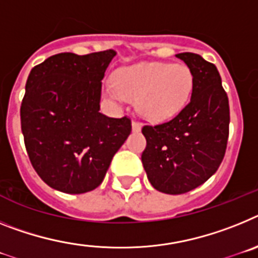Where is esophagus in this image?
I'll use <instances>...</instances> for the list:
<instances>
[{
    "instance_id": "1",
    "label": "esophagus",
    "mask_w": 258,
    "mask_h": 258,
    "mask_svg": "<svg viewBox=\"0 0 258 258\" xmlns=\"http://www.w3.org/2000/svg\"><path fill=\"white\" fill-rule=\"evenodd\" d=\"M132 130H134L135 132L140 131V130H142V124H140L138 120H132Z\"/></svg>"
}]
</instances>
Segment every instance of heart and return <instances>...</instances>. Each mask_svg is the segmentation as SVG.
<instances>
[{"label":"heart","mask_w":258,"mask_h":258,"mask_svg":"<svg viewBox=\"0 0 258 258\" xmlns=\"http://www.w3.org/2000/svg\"><path fill=\"white\" fill-rule=\"evenodd\" d=\"M107 93L116 100H136V109L151 120L169 119L187 105L194 74L184 63L143 62L123 67Z\"/></svg>","instance_id":"obj_1"}]
</instances>
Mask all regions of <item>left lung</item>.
<instances>
[{"label":"left lung","instance_id":"8db88e82","mask_svg":"<svg viewBox=\"0 0 258 258\" xmlns=\"http://www.w3.org/2000/svg\"><path fill=\"white\" fill-rule=\"evenodd\" d=\"M194 74L191 100L174 118L145 124L142 162L157 191L189 192L218 170L226 153L230 124L228 97L217 67L195 53H179Z\"/></svg>","mask_w":258,"mask_h":258}]
</instances>
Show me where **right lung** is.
Returning a JSON list of instances; mask_svg holds the SVG:
<instances>
[{
  "label": "right lung",
  "instance_id": "right-lung-1",
  "mask_svg": "<svg viewBox=\"0 0 258 258\" xmlns=\"http://www.w3.org/2000/svg\"><path fill=\"white\" fill-rule=\"evenodd\" d=\"M116 53H59L31 70L21 106L24 144L35 171L57 191L101 184L131 132L128 116L100 113L101 80Z\"/></svg>",
  "mask_w": 258,
  "mask_h": 258
}]
</instances>
